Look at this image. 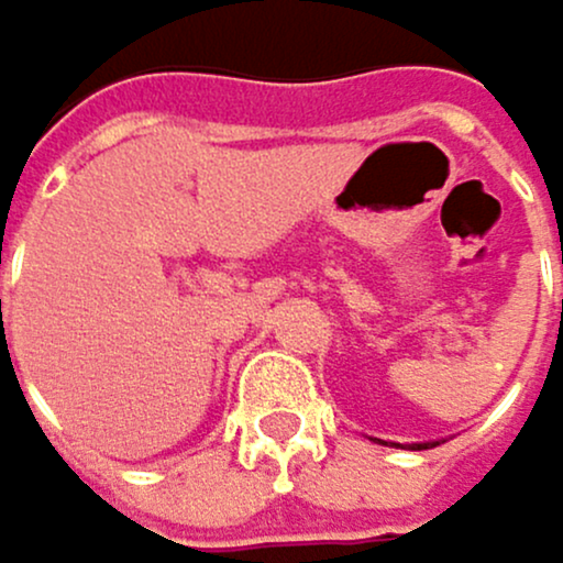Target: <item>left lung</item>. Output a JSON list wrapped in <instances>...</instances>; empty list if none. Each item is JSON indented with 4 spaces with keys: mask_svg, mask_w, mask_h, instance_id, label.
<instances>
[{
    "mask_svg": "<svg viewBox=\"0 0 563 563\" xmlns=\"http://www.w3.org/2000/svg\"><path fill=\"white\" fill-rule=\"evenodd\" d=\"M423 448H427V444H413V451H423ZM431 448H434V444H431Z\"/></svg>",
    "mask_w": 563,
    "mask_h": 563,
    "instance_id": "8db88e82",
    "label": "left lung"
}]
</instances>
